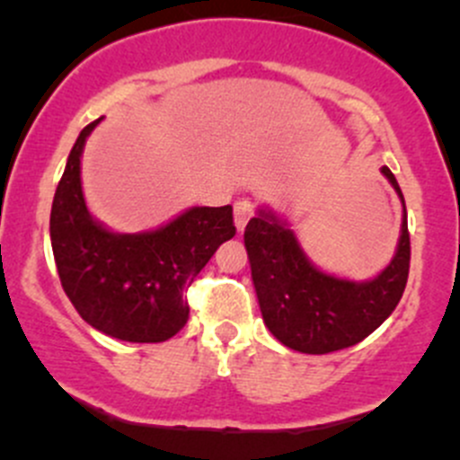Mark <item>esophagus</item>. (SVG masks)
I'll use <instances>...</instances> for the list:
<instances>
[{
    "label": "esophagus",
    "instance_id": "1",
    "mask_svg": "<svg viewBox=\"0 0 460 460\" xmlns=\"http://www.w3.org/2000/svg\"><path fill=\"white\" fill-rule=\"evenodd\" d=\"M253 216V202L249 198H240L238 202L234 204V222L238 226V231H243L247 226L249 217Z\"/></svg>",
    "mask_w": 460,
    "mask_h": 460
}]
</instances>
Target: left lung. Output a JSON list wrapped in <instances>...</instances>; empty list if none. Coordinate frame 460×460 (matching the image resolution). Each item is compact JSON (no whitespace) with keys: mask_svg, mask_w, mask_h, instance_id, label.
Returning a JSON list of instances; mask_svg holds the SVG:
<instances>
[{"mask_svg":"<svg viewBox=\"0 0 460 460\" xmlns=\"http://www.w3.org/2000/svg\"><path fill=\"white\" fill-rule=\"evenodd\" d=\"M383 175L402 202V225L392 262L372 280H347L320 271L285 220L258 208L244 229L260 312L269 332L303 354H329L365 341L396 309L410 273L405 198L387 166Z\"/></svg>","mask_w":460,"mask_h":460,"instance_id":"1","label":"left lung"}]
</instances>
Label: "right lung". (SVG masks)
Returning <instances> with one entry per match:
<instances>
[{"label":"right lung","mask_w":460,"mask_h":460,"mask_svg":"<svg viewBox=\"0 0 460 460\" xmlns=\"http://www.w3.org/2000/svg\"><path fill=\"white\" fill-rule=\"evenodd\" d=\"M73 144L50 208V244L73 307L97 332L127 342H164L187 324L184 291L222 243L235 235L234 208L191 207L164 226L115 234L88 213L82 151Z\"/></svg>","instance_id":"1"}]
</instances>
